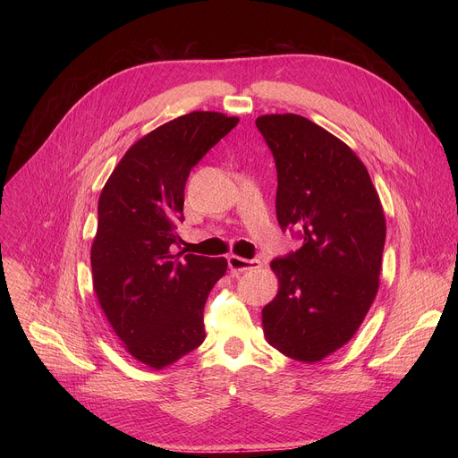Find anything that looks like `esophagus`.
Segmentation results:
<instances>
[{
    "mask_svg": "<svg viewBox=\"0 0 458 458\" xmlns=\"http://www.w3.org/2000/svg\"><path fill=\"white\" fill-rule=\"evenodd\" d=\"M228 267L233 274H242L248 270H257L260 268V260L259 259H244V257H237V255H230L228 257Z\"/></svg>",
    "mask_w": 458,
    "mask_h": 458,
    "instance_id": "obj_1",
    "label": "esophagus"
}]
</instances>
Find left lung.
<instances>
[{
	"label": "left lung",
	"instance_id": "obj_1",
	"mask_svg": "<svg viewBox=\"0 0 458 458\" xmlns=\"http://www.w3.org/2000/svg\"><path fill=\"white\" fill-rule=\"evenodd\" d=\"M277 166V221L302 246L272 260L276 299L263 308L268 343L318 362L359 330L378 290L386 219L355 152L297 114L255 121Z\"/></svg>",
	"mask_w": 458,
	"mask_h": 458
}]
</instances>
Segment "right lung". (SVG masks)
<instances>
[{
	"label": "right lung",
	"instance_id": "right-lung-1",
	"mask_svg": "<svg viewBox=\"0 0 458 458\" xmlns=\"http://www.w3.org/2000/svg\"><path fill=\"white\" fill-rule=\"evenodd\" d=\"M237 123L198 110L161 124L126 150L99 195L94 292L126 352L154 369L205 341V302L228 263L174 244L190 170Z\"/></svg>",
	"mask_w": 458,
	"mask_h": 458
}]
</instances>
